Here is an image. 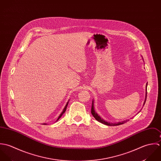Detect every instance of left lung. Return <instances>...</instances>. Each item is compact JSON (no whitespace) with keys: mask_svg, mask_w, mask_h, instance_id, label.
Segmentation results:
<instances>
[{"mask_svg":"<svg viewBox=\"0 0 161 161\" xmlns=\"http://www.w3.org/2000/svg\"><path fill=\"white\" fill-rule=\"evenodd\" d=\"M146 98H147V85H146V99H145L144 105V104H145V103H146ZM93 103H93V102H92V111H92V115L93 116V117L97 119V121H99V122H100V123H103V124H104V125H108V126H118V125H123V124H124L125 123L127 122V121H129V120H126V121H123V122H119V123H109L106 122V121H104L103 119H101V118L99 117V116L97 115V113H95V109H94V104H93Z\"/></svg>","mask_w":161,"mask_h":161,"instance_id":"8db88e82","label":"left lung"}]
</instances>
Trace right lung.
Wrapping results in <instances>:
<instances>
[{"label": "right lung", "mask_w": 161, "mask_h": 161, "mask_svg": "<svg viewBox=\"0 0 161 161\" xmlns=\"http://www.w3.org/2000/svg\"><path fill=\"white\" fill-rule=\"evenodd\" d=\"M68 102L66 103V106H65V107H64V111H63V112L61 113V114L59 116V117H58V118L57 119V121L61 118V116L64 114V112H65V111H66V108H67V106H68ZM44 125H45V124H44Z\"/></svg>", "instance_id": "right-lung-1"}]
</instances>
